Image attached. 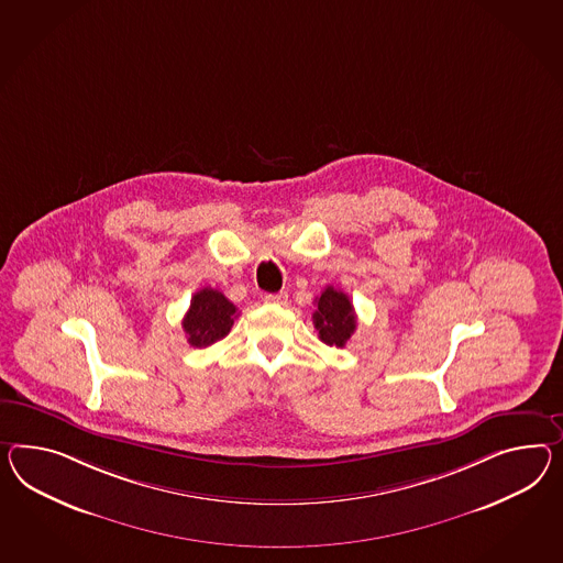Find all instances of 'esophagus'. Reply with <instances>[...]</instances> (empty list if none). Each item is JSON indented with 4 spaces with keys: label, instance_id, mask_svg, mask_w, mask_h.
<instances>
[{
    "label": "esophagus",
    "instance_id": "34e87169",
    "mask_svg": "<svg viewBox=\"0 0 563 563\" xmlns=\"http://www.w3.org/2000/svg\"><path fill=\"white\" fill-rule=\"evenodd\" d=\"M263 302L286 303L288 302V294H286V291H279V294H265V296H263Z\"/></svg>",
    "mask_w": 563,
    "mask_h": 563
}]
</instances>
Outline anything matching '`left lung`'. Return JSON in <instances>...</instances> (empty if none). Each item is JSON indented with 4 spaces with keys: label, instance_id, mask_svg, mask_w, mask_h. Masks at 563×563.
Masks as SVG:
<instances>
[{
    "label": "left lung",
    "instance_id": "8db88e82",
    "mask_svg": "<svg viewBox=\"0 0 563 563\" xmlns=\"http://www.w3.org/2000/svg\"><path fill=\"white\" fill-rule=\"evenodd\" d=\"M312 322L322 343L329 346H345L351 334L355 332L357 317L345 291L329 286L317 298Z\"/></svg>",
    "mask_w": 563,
    "mask_h": 563
}]
</instances>
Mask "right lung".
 <instances>
[{
	"mask_svg": "<svg viewBox=\"0 0 563 563\" xmlns=\"http://www.w3.org/2000/svg\"><path fill=\"white\" fill-rule=\"evenodd\" d=\"M236 306L218 289L203 288L194 294L184 317V332L191 346H210L231 332Z\"/></svg>",
	"mask_w": 563,
	"mask_h": 563,
	"instance_id": "right-lung-1",
	"label": "right lung"
}]
</instances>
